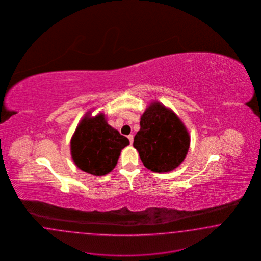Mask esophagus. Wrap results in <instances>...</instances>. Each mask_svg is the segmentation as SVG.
I'll use <instances>...</instances> for the list:
<instances>
[{"label": "esophagus", "instance_id": "esophagus-1", "mask_svg": "<svg viewBox=\"0 0 261 261\" xmlns=\"http://www.w3.org/2000/svg\"><path fill=\"white\" fill-rule=\"evenodd\" d=\"M128 139H129V141H130V143L132 144V143H133V140H134V136H133V135H129V136H128Z\"/></svg>", "mask_w": 261, "mask_h": 261}]
</instances>
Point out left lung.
<instances>
[{
    "label": "left lung",
    "mask_w": 261,
    "mask_h": 261,
    "mask_svg": "<svg viewBox=\"0 0 261 261\" xmlns=\"http://www.w3.org/2000/svg\"><path fill=\"white\" fill-rule=\"evenodd\" d=\"M140 124L133 145L147 169L164 173L182 164L190 148V137L173 111L158 101L151 102Z\"/></svg>",
    "instance_id": "left-lung-1"
}]
</instances>
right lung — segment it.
I'll use <instances>...</instances> for the list:
<instances>
[{"instance_id":"1","label":"right lung","mask_w":261,"mask_h":261,"mask_svg":"<svg viewBox=\"0 0 261 261\" xmlns=\"http://www.w3.org/2000/svg\"><path fill=\"white\" fill-rule=\"evenodd\" d=\"M129 143L126 137L107 123L104 114L91 117L88 113L71 137V158L82 171L103 176L117 166L120 152Z\"/></svg>"}]
</instances>
